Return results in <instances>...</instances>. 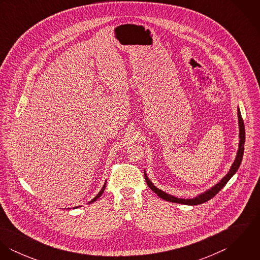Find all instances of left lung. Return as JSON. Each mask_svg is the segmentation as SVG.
Wrapping results in <instances>:
<instances>
[{"label": "left lung", "instance_id": "8db88e82", "mask_svg": "<svg viewBox=\"0 0 260 260\" xmlns=\"http://www.w3.org/2000/svg\"><path fill=\"white\" fill-rule=\"evenodd\" d=\"M237 115H238V126H239V144H238V150H237V154L235 157L234 162L232 163L228 173L223 177L222 179L216 183L215 185L212 186L211 188L207 189L206 191H204L201 194H198L196 197L193 198H189V199H185V198H178L175 197L171 194H168L164 191H162L161 189L157 188L156 186L154 185L146 174V172L144 171V177L145 180L147 182V185L150 187V189L152 191H154L160 198L169 201V202H174V203H179V204H184V205H198V204H202L208 200H210L211 198H213L224 186L226 185V183L230 180V178L236 173V171L238 170L241 161H242V157H243V151H244V143H245V129H244V123L241 117V113L239 110V107L237 108Z\"/></svg>", "mask_w": 260, "mask_h": 260}]
</instances>
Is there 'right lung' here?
Instances as JSON below:
<instances>
[{
    "label": "right lung",
    "instance_id": "1",
    "mask_svg": "<svg viewBox=\"0 0 260 260\" xmlns=\"http://www.w3.org/2000/svg\"><path fill=\"white\" fill-rule=\"evenodd\" d=\"M106 182H107V181H105L104 185H103V187H102V189H101V190L99 191V193H98V194H97V195H96V196H95V197H94V198H93V199H92L91 201H89V202H88V204H90V203H93V202H95V201H96V200H97V199H98V198H99V197H100V196H101V195L103 194V192H104V190H105V187H106ZM78 207H79V206H77V207H74V208H78Z\"/></svg>",
    "mask_w": 260,
    "mask_h": 260
}]
</instances>
